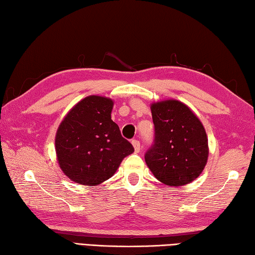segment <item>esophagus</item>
I'll return each mask as SVG.
<instances>
[{"label":"esophagus","mask_w":255,"mask_h":255,"mask_svg":"<svg viewBox=\"0 0 255 255\" xmlns=\"http://www.w3.org/2000/svg\"><path fill=\"white\" fill-rule=\"evenodd\" d=\"M132 144H133V146H134V151H135V153L140 152V150H141L140 141H139V140H132Z\"/></svg>","instance_id":"34e87169"}]
</instances>
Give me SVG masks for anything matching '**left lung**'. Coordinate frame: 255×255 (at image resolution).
<instances>
[{"label":"left lung","instance_id":"8db88e82","mask_svg":"<svg viewBox=\"0 0 255 255\" xmlns=\"http://www.w3.org/2000/svg\"><path fill=\"white\" fill-rule=\"evenodd\" d=\"M153 144L145 162L159 181L182 186L197 178L206 166L208 141L202 122L188 106L169 100L151 105Z\"/></svg>","mask_w":255,"mask_h":255}]
</instances>
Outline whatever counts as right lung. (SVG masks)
Wrapping results in <instances>:
<instances>
[{
  "instance_id": "obj_1",
  "label": "right lung",
  "mask_w": 255,
  "mask_h": 255,
  "mask_svg": "<svg viewBox=\"0 0 255 255\" xmlns=\"http://www.w3.org/2000/svg\"><path fill=\"white\" fill-rule=\"evenodd\" d=\"M112 109L110 98L88 96L70 110L58 128V162L65 175L77 184H102L134 151L111 120Z\"/></svg>"
}]
</instances>
